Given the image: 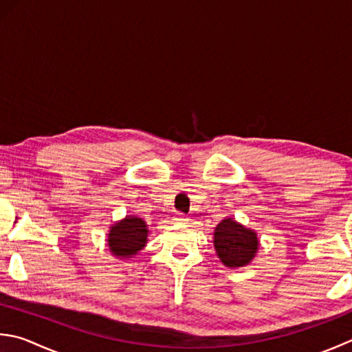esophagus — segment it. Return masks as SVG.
<instances>
[{
  "label": "esophagus",
  "mask_w": 352,
  "mask_h": 352,
  "mask_svg": "<svg viewBox=\"0 0 352 352\" xmlns=\"http://www.w3.org/2000/svg\"><path fill=\"white\" fill-rule=\"evenodd\" d=\"M174 219H175V221H178V223L188 221V219H186V215H184V213H182V212H177L175 215H174Z\"/></svg>",
  "instance_id": "34e87169"
}]
</instances>
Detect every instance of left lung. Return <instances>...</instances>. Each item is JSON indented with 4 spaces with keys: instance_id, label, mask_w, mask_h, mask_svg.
<instances>
[{
    "instance_id": "8db88e82",
    "label": "left lung",
    "mask_w": 352,
    "mask_h": 352,
    "mask_svg": "<svg viewBox=\"0 0 352 352\" xmlns=\"http://www.w3.org/2000/svg\"><path fill=\"white\" fill-rule=\"evenodd\" d=\"M213 244L218 258L227 267L249 264L258 250L256 233L245 229L232 218H226L217 226Z\"/></svg>"
}]
</instances>
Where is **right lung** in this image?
<instances>
[{"label":"right lung","instance_id":"right-lung-1","mask_svg":"<svg viewBox=\"0 0 352 352\" xmlns=\"http://www.w3.org/2000/svg\"><path fill=\"white\" fill-rule=\"evenodd\" d=\"M148 227L142 218L126 217L123 221L111 227L108 245L116 256L129 258L142 250L146 244Z\"/></svg>","mask_w":352,"mask_h":352}]
</instances>
